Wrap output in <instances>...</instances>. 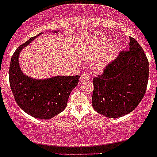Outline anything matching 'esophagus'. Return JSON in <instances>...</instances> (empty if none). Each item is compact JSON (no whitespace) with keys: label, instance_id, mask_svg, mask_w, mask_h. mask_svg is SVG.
<instances>
[{"label":"esophagus","instance_id":"34e87169","mask_svg":"<svg viewBox=\"0 0 157 157\" xmlns=\"http://www.w3.org/2000/svg\"><path fill=\"white\" fill-rule=\"evenodd\" d=\"M90 78V76L87 73H84V74H82L81 76H80V81L81 82H85L88 81Z\"/></svg>","mask_w":157,"mask_h":157}]
</instances>
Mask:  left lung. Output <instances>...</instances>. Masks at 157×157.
Instances as JSON below:
<instances>
[{
	"label": "left lung",
	"instance_id": "obj_1",
	"mask_svg": "<svg viewBox=\"0 0 157 157\" xmlns=\"http://www.w3.org/2000/svg\"><path fill=\"white\" fill-rule=\"evenodd\" d=\"M149 79V61L143 49L130 37V48L120 52L93 79L94 110L109 118H119L135 109L143 98Z\"/></svg>",
	"mask_w": 157,
	"mask_h": 157
}]
</instances>
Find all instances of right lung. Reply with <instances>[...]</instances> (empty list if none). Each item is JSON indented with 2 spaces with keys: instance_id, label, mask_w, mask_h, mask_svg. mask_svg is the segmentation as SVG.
<instances>
[{
  "instance_id": "add662e5",
  "label": "right lung",
  "mask_w": 157,
  "mask_h": 157,
  "mask_svg": "<svg viewBox=\"0 0 157 157\" xmlns=\"http://www.w3.org/2000/svg\"><path fill=\"white\" fill-rule=\"evenodd\" d=\"M41 34L19 45L14 52L9 67V82L16 103L25 112L37 119L48 120L66 109L69 95L78 85L79 76L57 75L36 79L23 74L19 64V54Z\"/></svg>"
}]
</instances>
